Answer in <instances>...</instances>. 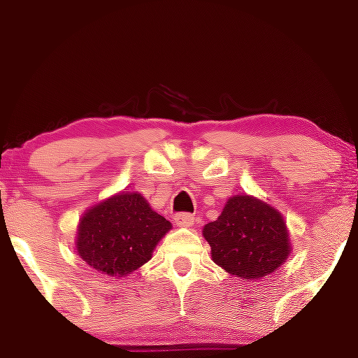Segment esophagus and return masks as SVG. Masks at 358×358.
Instances as JSON below:
<instances>
[{"instance_id": "34e87169", "label": "esophagus", "mask_w": 358, "mask_h": 358, "mask_svg": "<svg viewBox=\"0 0 358 358\" xmlns=\"http://www.w3.org/2000/svg\"><path fill=\"white\" fill-rule=\"evenodd\" d=\"M174 224L178 227H184V229H189V227L194 225V215L190 213H176L174 215Z\"/></svg>"}]
</instances>
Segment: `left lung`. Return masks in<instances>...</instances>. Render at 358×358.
<instances>
[{
	"label": "left lung",
	"instance_id": "left-lung-1",
	"mask_svg": "<svg viewBox=\"0 0 358 358\" xmlns=\"http://www.w3.org/2000/svg\"><path fill=\"white\" fill-rule=\"evenodd\" d=\"M213 263L240 280H262L291 253L281 212L262 199L240 194L227 201L219 219L203 225Z\"/></svg>",
	"mask_w": 358,
	"mask_h": 358
}]
</instances>
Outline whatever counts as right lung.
I'll return each instance as SVG.
<instances>
[{
	"mask_svg": "<svg viewBox=\"0 0 358 358\" xmlns=\"http://www.w3.org/2000/svg\"><path fill=\"white\" fill-rule=\"evenodd\" d=\"M173 229L139 192L123 189L83 212L76 250L88 266L123 278L150 262L152 250Z\"/></svg>",
	"mask_w": 358,
	"mask_h": 358,
	"instance_id": "add662e5",
	"label": "right lung"
}]
</instances>
